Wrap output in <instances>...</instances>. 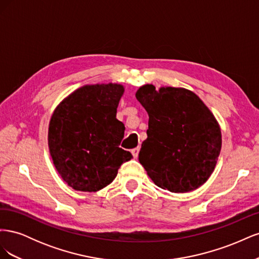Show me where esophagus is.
<instances>
[{
    "label": "esophagus",
    "mask_w": 259,
    "mask_h": 259,
    "mask_svg": "<svg viewBox=\"0 0 259 259\" xmlns=\"http://www.w3.org/2000/svg\"><path fill=\"white\" fill-rule=\"evenodd\" d=\"M139 147H137V148H135V149H133L132 150V154H133V156H134V158H137L138 156V153H139Z\"/></svg>",
    "instance_id": "34e87169"
}]
</instances>
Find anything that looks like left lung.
Returning <instances> with one entry per match:
<instances>
[{"label":"left lung","instance_id":"left-lung-1","mask_svg":"<svg viewBox=\"0 0 259 259\" xmlns=\"http://www.w3.org/2000/svg\"><path fill=\"white\" fill-rule=\"evenodd\" d=\"M136 98L149 115L147 139L138 160L162 189L195 190L213 173L222 149V132L204 103L189 90L146 84Z\"/></svg>","mask_w":259,"mask_h":259}]
</instances>
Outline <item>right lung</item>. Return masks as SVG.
I'll return each instance as SVG.
<instances>
[{"instance_id": "obj_1", "label": "right lung", "mask_w": 259, "mask_h": 259, "mask_svg": "<svg viewBox=\"0 0 259 259\" xmlns=\"http://www.w3.org/2000/svg\"><path fill=\"white\" fill-rule=\"evenodd\" d=\"M121 84L85 85L65 98L51 117L49 148L55 167L74 190L95 192L113 182L133 155L123 150L124 124L116 108Z\"/></svg>"}]
</instances>
